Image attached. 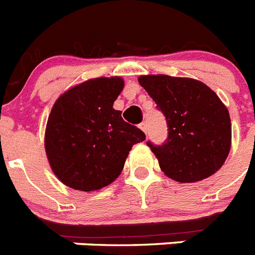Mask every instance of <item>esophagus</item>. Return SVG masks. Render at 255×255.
<instances>
[{
    "instance_id": "1",
    "label": "esophagus",
    "mask_w": 255,
    "mask_h": 255,
    "mask_svg": "<svg viewBox=\"0 0 255 255\" xmlns=\"http://www.w3.org/2000/svg\"><path fill=\"white\" fill-rule=\"evenodd\" d=\"M138 127H140L141 129H142V131L145 132V133H146V132H147V124H146V122H142V123H140V126H138Z\"/></svg>"
}]
</instances>
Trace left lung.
I'll use <instances>...</instances> for the list:
<instances>
[{
  "mask_svg": "<svg viewBox=\"0 0 255 255\" xmlns=\"http://www.w3.org/2000/svg\"><path fill=\"white\" fill-rule=\"evenodd\" d=\"M138 83L166 118V141L146 142L164 174L180 183L215 174L231 149L230 113L219 97L193 79L147 75Z\"/></svg>",
  "mask_w": 255,
  "mask_h": 255,
  "instance_id": "left-lung-1",
  "label": "left lung"
}]
</instances>
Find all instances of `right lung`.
Masks as SVG:
<instances>
[{
  "mask_svg": "<svg viewBox=\"0 0 255 255\" xmlns=\"http://www.w3.org/2000/svg\"><path fill=\"white\" fill-rule=\"evenodd\" d=\"M121 78L92 79L61 96L49 115L45 149L51 170L74 189H101L117 179L145 133L113 108Z\"/></svg>",
  "mask_w": 255,
  "mask_h": 255,
  "instance_id": "right-lung-1",
  "label": "right lung"
}]
</instances>
